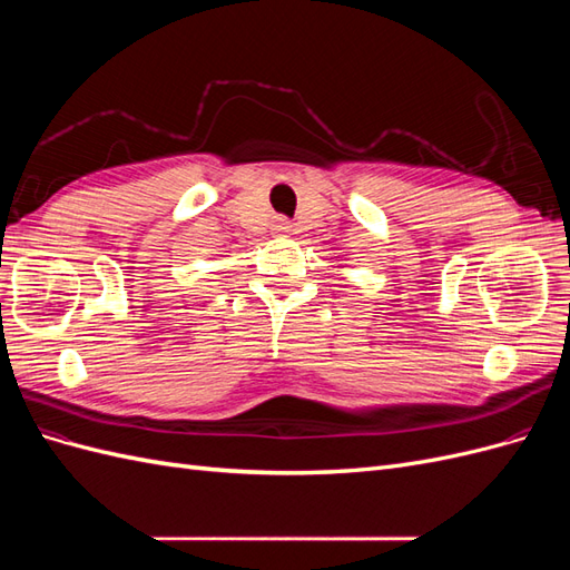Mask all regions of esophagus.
I'll return each instance as SVG.
<instances>
[{
  "label": "esophagus",
  "instance_id": "34e87169",
  "mask_svg": "<svg viewBox=\"0 0 570 570\" xmlns=\"http://www.w3.org/2000/svg\"><path fill=\"white\" fill-rule=\"evenodd\" d=\"M289 228H292V226H289L287 218H275V220H273V233H275V235H287Z\"/></svg>",
  "mask_w": 570,
  "mask_h": 570
}]
</instances>
